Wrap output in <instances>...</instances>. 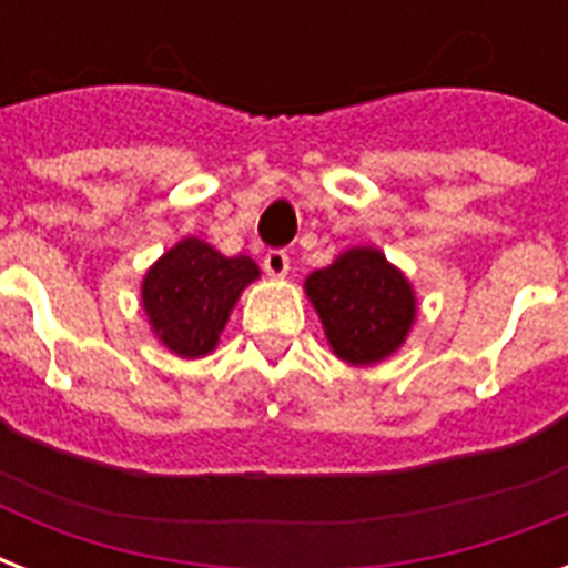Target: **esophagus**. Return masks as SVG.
Returning <instances> with one entry per match:
<instances>
[{"mask_svg":"<svg viewBox=\"0 0 568 568\" xmlns=\"http://www.w3.org/2000/svg\"><path fill=\"white\" fill-rule=\"evenodd\" d=\"M262 265H265V271L271 276H285L288 274V253L285 250H267Z\"/></svg>","mask_w":568,"mask_h":568,"instance_id":"esophagus-1","label":"esophagus"}]
</instances>
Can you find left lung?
<instances>
[{
	"mask_svg": "<svg viewBox=\"0 0 568 568\" xmlns=\"http://www.w3.org/2000/svg\"><path fill=\"white\" fill-rule=\"evenodd\" d=\"M329 347L351 365H372L404 345L415 321L413 285L374 247H354L306 280Z\"/></svg>",
	"mask_w": 568,
	"mask_h": 568,
	"instance_id": "1",
	"label": "left lung"
}]
</instances>
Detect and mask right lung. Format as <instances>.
Segmentation results:
<instances>
[{
	"label": "right lung",
	"instance_id": "right-lung-1",
	"mask_svg": "<svg viewBox=\"0 0 568 568\" xmlns=\"http://www.w3.org/2000/svg\"><path fill=\"white\" fill-rule=\"evenodd\" d=\"M256 276L250 256H221L205 241L185 239L146 271L141 285L146 318L176 356L212 354L232 306Z\"/></svg>",
	"mask_w": 568,
	"mask_h": 568
}]
</instances>
